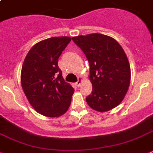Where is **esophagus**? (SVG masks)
I'll list each match as a JSON object with an SVG mask.
<instances>
[{
    "instance_id": "1",
    "label": "esophagus",
    "mask_w": 153,
    "mask_h": 153,
    "mask_svg": "<svg viewBox=\"0 0 153 153\" xmlns=\"http://www.w3.org/2000/svg\"><path fill=\"white\" fill-rule=\"evenodd\" d=\"M82 81H83V79H82V77H80V76H79V77L78 78L77 82H76V85H77V87H79V86L80 85V84H81Z\"/></svg>"
}]
</instances>
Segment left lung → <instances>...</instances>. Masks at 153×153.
Returning <instances> with one entry per match:
<instances>
[{
	"label": "left lung",
	"instance_id": "left-lung-1",
	"mask_svg": "<svg viewBox=\"0 0 153 153\" xmlns=\"http://www.w3.org/2000/svg\"><path fill=\"white\" fill-rule=\"evenodd\" d=\"M85 54L90 65L92 91L86 98L88 105L98 112L117 107L127 94L131 67L123 49L111 36L101 33L73 37Z\"/></svg>",
	"mask_w": 153,
	"mask_h": 153
}]
</instances>
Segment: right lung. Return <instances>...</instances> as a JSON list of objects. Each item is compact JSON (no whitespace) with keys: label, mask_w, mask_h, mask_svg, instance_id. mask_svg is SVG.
I'll return each instance as SVG.
<instances>
[{"label":"right lung","mask_w":153,"mask_h":153,"mask_svg":"<svg viewBox=\"0 0 153 153\" xmlns=\"http://www.w3.org/2000/svg\"><path fill=\"white\" fill-rule=\"evenodd\" d=\"M71 39L55 36L36 43L22 64V90L34 109L45 117H60L71 103L74 89L65 82L58 66L59 56Z\"/></svg>","instance_id":"1"}]
</instances>
